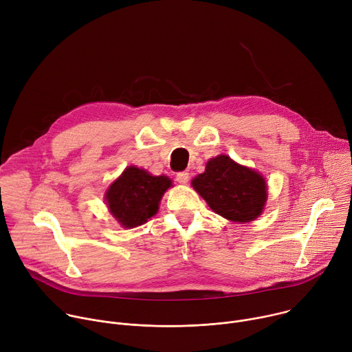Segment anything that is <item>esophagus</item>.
<instances>
[{
  "instance_id": "34e87169",
  "label": "esophagus",
  "mask_w": 352,
  "mask_h": 352,
  "mask_svg": "<svg viewBox=\"0 0 352 352\" xmlns=\"http://www.w3.org/2000/svg\"><path fill=\"white\" fill-rule=\"evenodd\" d=\"M177 181L179 184H186L189 181V174L188 173H179L177 174Z\"/></svg>"
}]
</instances>
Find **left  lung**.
I'll return each instance as SVG.
<instances>
[{"instance_id": "obj_1", "label": "left lung", "mask_w": 352, "mask_h": 352, "mask_svg": "<svg viewBox=\"0 0 352 352\" xmlns=\"http://www.w3.org/2000/svg\"><path fill=\"white\" fill-rule=\"evenodd\" d=\"M192 186L214 213L235 223L254 221L267 200L263 175L226 155L210 159L205 173L192 179Z\"/></svg>"}]
</instances>
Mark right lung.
Segmentation results:
<instances>
[{
  "label": "right lung",
  "instance_id": "right-lung-1",
  "mask_svg": "<svg viewBox=\"0 0 352 352\" xmlns=\"http://www.w3.org/2000/svg\"><path fill=\"white\" fill-rule=\"evenodd\" d=\"M166 175L153 177L135 166L126 167L106 192L110 213L125 228H133L153 217L164 192L171 186Z\"/></svg>",
  "mask_w": 352,
  "mask_h": 352
}]
</instances>
